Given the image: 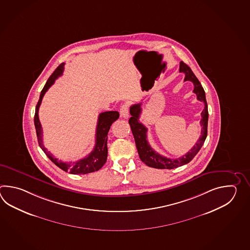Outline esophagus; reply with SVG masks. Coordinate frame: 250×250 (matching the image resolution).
I'll use <instances>...</instances> for the list:
<instances>
[{
	"mask_svg": "<svg viewBox=\"0 0 250 250\" xmlns=\"http://www.w3.org/2000/svg\"><path fill=\"white\" fill-rule=\"evenodd\" d=\"M120 113H121L122 117L127 119V117H128V105L127 104L122 105L121 109H120Z\"/></svg>",
	"mask_w": 250,
	"mask_h": 250,
	"instance_id": "34e87169",
	"label": "esophagus"
}]
</instances>
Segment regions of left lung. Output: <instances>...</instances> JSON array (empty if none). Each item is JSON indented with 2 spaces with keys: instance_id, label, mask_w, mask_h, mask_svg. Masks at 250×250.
I'll return each instance as SVG.
<instances>
[{
  "instance_id": "left-lung-1",
  "label": "left lung",
  "mask_w": 250,
  "mask_h": 250,
  "mask_svg": "<svg viewBox=\"0 0 250 250\" xmlns=\"http://www.w3.org/2000/svg\"><path fill=\"white\" fill-rule=\"evenodd\" d=\"M180 72H183L185 74V80H184L185 81L189 80L193 82L194 84L193 92L197 95V100L204 102L205 104V108L201 112L202 119L200 121V125L202 127L201 136L197 140L196 145L189 150V152H188L186 154L177 159L167 158L164 155L160 154L159 153L155 152L154 149L151 147V146L149 145L147 141V136H146L147 128L139 122V117L142 112V108H141L142 104L140 103V104H133L129 109L131 117L129 118L128 123L131 127V131L134 136L136 146L138 149L139 158L147 166L153 167L155 169H174L177 167L188 164L202 147L208 136V108L205 90L200 82L197 80V77L193 73L191 69L183 62H181L180 63Z\"/></svg>"
}]
</instances>
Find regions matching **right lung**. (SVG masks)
Here are the masks:
<instances>
[{"label":"right lung","instance_id":"add662e5","mask_svg":"<svg viewBox=\"0 0 250 250\" xmlns=\"http://www.w3.org/2000/svg\"><path fill=\"white\" fill-rule=\"evenodd\" d=\"M64 69V63L60 64L57 69L53 71V74L50 76L48 79L46 84L43 86L42 90L41 91L40 97L38 100V104L36 106V112H35V127L37 131V137L40 147L42 148L44 154L47 155L48 158L53 162V164L57 165L59 168H61L64 171H69L71 174H86L94 172L96 170H100L103 165L106 163L107 154V135L109 132V129L112 126V123H114L120 116L119 112L116 111H110V112H102L98 116V122H97V127H96V146L93 149V151L85 158L80 159L78 162H75L73 164L71 163H63L62 161H59L55 158L53 154L48 152L47 149L44 147L42 144V130L41 127V123L38 118V110L40 104L42 103V99L45 92L49 89V87L53 85L55 80H57L60 76L62 75Z\"/></svg>","mask_w":250,"mask_h":250}]
</instances>
